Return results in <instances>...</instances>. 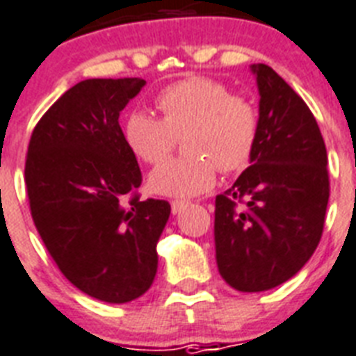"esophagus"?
<instances>
[{
	"instance_id": "esophagus-1",
	"label": "esophagus",
	"mask_w": 356,
	"mask_h": 356,
	"mask_svg": "<svg viewBox=\"0 0 356 356\" xmlns=\"http://www.w3.org/2000/svg\"><path fill=\"white\" fill-rule=\"evenodd\" d=\"M188 205H190L188 201H184V200L172 201V212H173V214H179V212H183Z\"/></svg>"
}]
</instances>
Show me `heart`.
<instances>
[{
  "mask_svg": "<svg viewBox=\"0 0 356 356\" xmlns=\"http://www.w3.org/2000/svg\"><path fill=\"white\" fill-rule=\"evenodd\" d=\"M162 120L134 111L125 122V144L134 156L159 164L183 138L188 156L168 161L149 175L151 192L190 197L211 190L218 168L238 172L253 156L259 111L248 97L234 96L211 77H188L166 86L156 97Z\"/></svg>",
  "mask_w": 356,
  "mask_h": 356,
  "instance_id": "1",
  "label": "heart"
}]
</instances>
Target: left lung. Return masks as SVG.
<instances>
[{
	"mask_svg": "<svg viewBox=\"0 0 356 356\" xmlns=\"http://www.w3.org/2000/svg\"><path fill=\"white\" fill-rule=\"evenodd\" d=\"M259 88V138L248 170L216 197L220 275L238 292H264L298 273L320 243L329 203L327 149L316 118L266 64H251Z\"/></svg>",
	"mask_w": 356,
	"mask_h": 356,
	"instance_id": "1",
	"label": "left lung"
}]
</instances>
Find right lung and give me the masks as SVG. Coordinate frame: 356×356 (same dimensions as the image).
<instances>
[{
  "instance_id": "obj_1",
  "label": "right lung",
  "mask_w": 356,
  "mask_h": 356,
  "mask_svg": "<svg viewBox=\"0 0 356 356\" xmlns=\"http://www.w3.org/2000/svg\"><path fill=\"white\" fill-rule=\"evenodd\" d=\"M145 81L86 79L64 92L31 134L25 186L31 214L58 270L105 303L144 296L156 275L168 201H140L136 156L120 113Z\"/></svg>"
}]
</instances>
